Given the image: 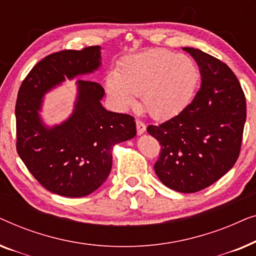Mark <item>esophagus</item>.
Returning a JSON list of instances; mask_svg holds the SVG:
<instances>
[{
	"mask_svg": "<svg viewBox=\"0 0 256 256\" xmlns=\"http://www.w3.org/2000/svg\"><path fill=\"white\" fill-rule=\"evenodd\" d=\"M136 130H138V135H142V134H144L146 132V124H143L142 121H136Z\"/></svg>",
	"mask_w": 256,
	"mask_h": 256,
	"instance_id": "esophagus-1",
	"label": "esophagus"
}]
</instances>
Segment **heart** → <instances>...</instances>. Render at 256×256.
Returning a JSON list of instances; mask_svg holds the SVG:
<instances>
[{
  "mask_svg": "<svg viewBox=\"0 0 256 256\" xmlns=\"http://www.w3.org/2000/svg\"><path fill=\"white\" fill-rule=\"evenodd\" d=\"M200 70L194 58L166 48L129 56L106 80L108 96L121 110L136 107L141 96L146 113L164 120L176 116L194 99Z\"/></svg>",
  "mask_w": 256,
  "mask_h": 256,
  "instance_id": "obj_1",
  "label": "heart"
}]
</instances>
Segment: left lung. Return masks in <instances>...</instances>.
<instances>
[{
  "instance_id": "left-lung-1",
  "label": "left lung",
  "mask_w": 256,
  "mask_h": 256,
  "mask_svg": "<svg viewBox=\"0 0 256 256\" xmlns=\"http://www.w3.org/2000/svg\"><path fill=\"white\" fill-rule=\"evenodd\" d=\"M200 70V88L177 116L146 132L160 143L155 163L160 180L171 190L194 194L232 169L239 157L246 99L225 62L199 48H183Z\"/></svg>"
}]
</instances>
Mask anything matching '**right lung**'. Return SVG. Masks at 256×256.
I'll use <instances>...</instances> for the list:
<instances>
[{"mask_svg":"<svg viewBox=\"0 0 256 256\" xmlns=\"http://www.w3.org/2000/svg\"><path fill=\"white\" fill-rule=\"evenodd\" d=\"M101 48L52 54L31 70L16 101L17 152L32 176L62 197L88 196L107 180L114 146L136 135L134 118L107 110L98 82L78 79L73 110L60 124L42 116L44 96L66 79L92 74L101 66Z\"/></svg>","mask_w":256,"mask_h":256,"instance_id":"add662e5","label":"right lung"}]
</instances>
